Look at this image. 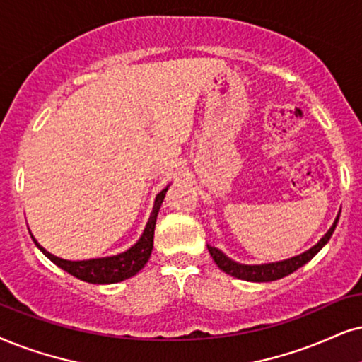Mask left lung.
<instances>
[{"label": "left lung", "mask_w": 362, "mask_h": 362, "mask_svg": "<svg viewBox=\"0 0 362 362\" xmlns=\"http://www.w3.org/2000/svg\"><path fill=\"white\" fill-rule=\"evenodd\" d=\"M337 221H339V215H337L336 222L332 223V227L327 230V234L324 235L322 239L313 247V249H309L308 252L300 255H296V257L292 259L282 260V262H272V264H262V265H244V264L230 260L226 254H222L221 250L215 249L212 245H207V249L210 255H212L214 262L218 265V269L228 274V276H234L237 279H242V281H250V282H271V281H277V279L289 276V274L297 271L299 267H303L304 264H308L309 260L327 244V240L331 239L334 228L337 226Z\"/></svg>", "instance_id": "left-lung-1"}]
</instances>
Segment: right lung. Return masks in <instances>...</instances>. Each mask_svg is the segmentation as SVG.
Returning a JSON list of instances; mask_svg holds the SVG:
<instances>
[{"instance_id": "add662e5", "label": "right lung", "mask_w": 362, "mask_h": 362, "mask_svg": "<svg viewBox=\"0 0 362 362\" xmlns=\"http://www.w3.org/2000/svg\"><path fill=\"white\" fill-rule=\"evenodd\" d=\"M167 189H163L157 195L153 204V210L150 214V218L145 227L144 234H141L140 240L136 242L134 247L122 252L118 255H112V257H102V259H90V260H65L59 259L57 255L49 254L48 250H45L38 242L35 240V237L31 235V239L35 240V244L38 249L43 252L47 257L52 260L53 264H57L58 267H62L63 271L71 274L73 277L80 279V281L90 282V284H115L125 279L135 276L136 272L144 269V265L147 264L153 249V232H155V222H157V215L160 210V205L163 202V197H165Z\"/></svg>"}]
</instances>
